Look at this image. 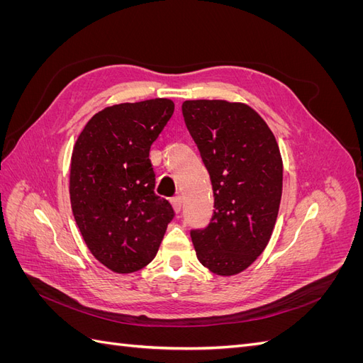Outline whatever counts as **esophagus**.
Here are the masks:
<instances>
[{
  "label": "esophagus",
  "instance_id": "34e87169",
  "mask_svg": "<svg viewBox=\"0 0 363 363\" xmlns=\"http://www.w3.org/2000/svg\"><path fill=\"white\" fill-rule=\"evenodd\" d=\"M171 203H172V206H174V211L175 212H180L182 211V196L180 195H177V196H174V199L171 200Z\"/></svg>",
  "mask_w": 363,
  "mask_h": 363
}]
</instances>
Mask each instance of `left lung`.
Instances as JSON below:
<instances>
[{"label":"left lung","mask_w":363,"mask_h":363,"mask_svg":"<svg viewBox=\"0 0 363 363\" xmlns=\"http://www.w3.org/2000/svg\"><path fill=\"white\" fill-rule=\"evenodd\" d=\"M182 111L215 199L211 223L191 230L196 257L218 276H233L262 255L276 225L283 186L277 140L247 104L194 100Z\"/></svg>","instance_id":"left-lung-1"}]
</instances>
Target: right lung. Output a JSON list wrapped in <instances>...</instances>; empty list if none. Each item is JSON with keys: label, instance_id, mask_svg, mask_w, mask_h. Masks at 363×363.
I'll list each match as a JSON object with an SVG mask.
<instances>
[{"label": "right lung", "instance_id": "1", "mask_svg": "<svg viewBox=\"0 0 363 363\" xmlns=\"http://www.w3.org/2000/svg\"><path fill=\"white\" fill-rule=\"evenodd\" d=\"M172 113L167 98L106 107L75 142L72 213L87 248L115 272L147 267L175 216L171 203L155 192L150 160L151 144Z\"/></svg>", "mask_w": 363, "mask_h": 363}]
</instances>
